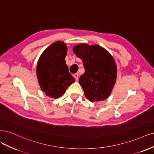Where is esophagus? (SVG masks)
<instances>
[{"mask_svg": "<svg viewBox=\"0 0 154 154\" xmlns=\"http://www.w3.org/2000/svg\"><path fill=\"white\" fill-rule=\"evenodd\" d=\"M73 77H74V78L75 79V81H78V79H79V74L78 73H75V74H74Z\"/></svg>", "mask_w": 154, "mask_h": 154, "instance_id": "esophagus-1", "label": "esophagus"}]
</instances>
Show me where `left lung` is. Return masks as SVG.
Masks as SVG:
<instances>
[{"label":"left lung","mask_w":154,"mask_h":154,"mask_svg":"<svg viewBox=\"0 0 154 154\" xmlns=\"http://www.w3.org/2000/svg\"><path fill=\"white\" fill-rule=\"evenodd\" d=\"M75 55L82 59L85 72L79 82L89 100L99 102L110 96L117 77L115 59L98 45L81 43L73 47Z\"/></svg>","instance_id":"obj_1"}]
</instances>
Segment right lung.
Here are the masks:
<instances>
[{"instance_id":"obj_1","label":"right lung","mask_w":154,"mask_h":154,"mask_svg":"<svg viewBox=\"0 0 154 154\" xmlns=\"http://www.w3.org/2000/svg\"><path fill=\"white\" fill-rule=\"evenodd\" d=\"M66 45L61 41L53 43L39 57L36 66V75L42 90L46 95L58 98L75 81L69 73L66 64Z\"/></svg>"}]
</instances>
